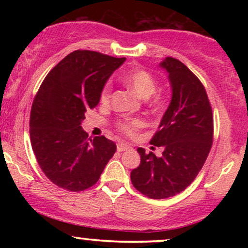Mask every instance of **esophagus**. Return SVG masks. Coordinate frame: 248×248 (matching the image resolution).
<instances>
[{
    "label": "esophagus",
    "instance_id": "obj_1",
    "mask_svg": "<svg viewBox=\"0 0 248 248\" xmlns=\"http://www.w3.org/2000/svg\"><path fill=\"white\" fill-rule=\"evenodd\" d=\"M130 148V145L126 144V143H123V142H120V143H117V151H125L127 150V149Z\"/></svg>",
    "mask_w": 248,
    "mask_h": 248
}]
</instances>
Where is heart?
Returning a JSON list of instances; mask_svg holds the SVG:
<instances>
[{"label":"heart","mask_w":248,"mask_h":248,"mask_svg":"<svg viewBox=\"0 0 248 248\" xmlns=\"http://www.w3.org/2000/svg\"><path fill=\"white\" fill-rule=\"evenodd\" d=\"M121 79L125 83V86L144 99L150 97L157 88V81H155V77L143 69L132 70L130 72L123 74ZM111 91H113V86H111V82L108 81L101 89V104L107 105L109 103L111 99ZM151 105L155 109H160L165 105V97L161 93H155L151 99ZM145 123L142 118H128V120L118 122L117 130L128 138H134L137 137L139 130L143 127Z\"/></svg>","instance_id":"heart-1"}]
</instances>
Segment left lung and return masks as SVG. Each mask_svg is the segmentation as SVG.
Masks as SVG:
<instances>
[{
	"label": "left lung",
	"instance_id": "left-lung-1",
	"mask_svg": "<svg viewBox=\"0 0 248 248\" xmlns=\"http://www.w3.org/2000/svg\"><path fill=\"white\" fill-rule=\"evenodd\" d=\"M171 101L150 143L160 157L139 148L141 162L131 171L132 184L150 199H167L184 191L201 170L211 150L213 115L205 88L181 61L166 57Z\"/></svg>",
	"mask_w": 248,
	"mask_h": 248
}]
</instances>
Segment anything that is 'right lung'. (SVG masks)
<instances>
[{"label":"right lung","instance_id":"obj_1","mask_svg":"<svg viewBox=\"0 0 248 248\" xmlns=\"http://www.w3.org/2000/svg\"><path fill=\"white\" fill-rule=\"evenodd\" d=\"M125 60L74 50L40 84L30 111V141L39 167L59 187L71 192L91 187L116 151L104 135L88 138L81 122L99 104L101 89Z\"/></svg>","mask_w":248,"mask_h":248}]
</instances>
